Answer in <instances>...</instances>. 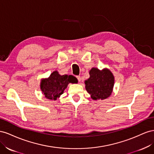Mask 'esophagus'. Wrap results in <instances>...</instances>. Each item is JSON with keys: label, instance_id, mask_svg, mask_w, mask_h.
I'll return each mask as SVG.
<instances>
[{"label": "esophagus", "instance_id": "esophagus-1", "mask_svg": "<svg viewBox=\"0 0 154 154\" xmlns=\"http://www.w3.org/2000/svg\"><path fill=\"white\" fill-rule=\"evenodd\" d=\"M76 77H77V79L78 81L80 82V81H81V77H80V76H76Z\"/></svg>", "mask_w": 154, "mask_h": 154}]
</instances>
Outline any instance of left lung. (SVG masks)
I'll use <instances>...</instances> for the list:
<instances>
[{"instance_id":"left-lung-1","label":"left lung","mask_w":154,"mask_h":154,"mask_svg":"<svg viewBox=\"0 0 154 154\" xmlns=\"http://www.w3.org/2000/svg\"><path fill=\"white\" fill-rule=\"evenodd\" d=\"M89 73L90 78L85 83L86 90L90 94L91 99L103 100L109 97L114 85V76L110 70L92 68Z\"/></svg>"}]
</instances>
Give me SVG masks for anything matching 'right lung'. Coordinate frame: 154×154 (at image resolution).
I'll list each match as a JSON object with an SVG mask.
<instances>
[{
	"label": "right lung",
	"instance_id": "1",
	"mask_svg": "<svg viewBox=\"0 0 154 154\" xmlns=\"http://www.w3.org/2000/svg\"><path fill=\"white\" fill-rule=\"evenodd\" d=\"M77 82L73 75H60L57 71L53 72L47 79H43L41 82V90L45 97L51 100H57L63 94L69 83Z\"/></svg>",
	"mask_w": 154,
	"mask_h": 154
}]
</instances>
